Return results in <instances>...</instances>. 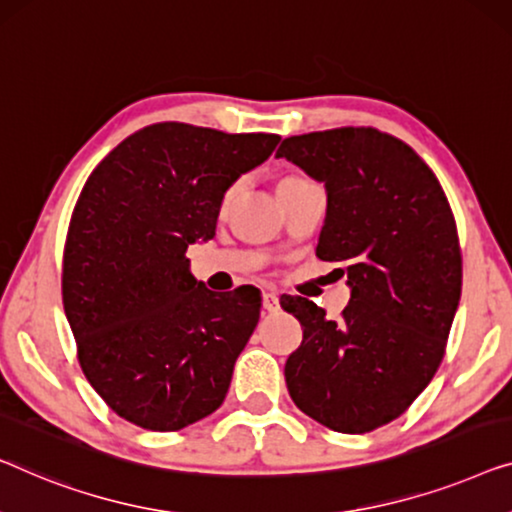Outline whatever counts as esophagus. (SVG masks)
<instances>
[{
    "mask_svg": "<svg viewBox=\"0 0 512 512\" xmlns=\"http://www.w3.org/2000/svg\"><path fill=\"white\" fill-rule=\"evenodd\" d=\"M263 309L265 311H277L279 309V298L274 293H263Z\"/></svg>",
    "mask_w": 512,
    "mask_h": 512,
    "instance_id": "1",
    "label": "esophagus"
}]
</instances>
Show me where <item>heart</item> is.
I'll list each match as a JSON object with an SVG mask.
<instances>
[{
  "label": "heart",
  "mask_w": 512,
  "mask_h": 512,
  "mask_svg": "<svg viewBox=\"0 0 512 512\" xmlns=\"http://www.w3.org/2000/svg\"><path fill=\"white\" fill-rule=\"evenodd\" d=\"M286 180H298V177H286ZM231 196H233V189H231V191H228V194H226V203H228V201H231Z\"/></svg>",
  "instance_id": "1"
}]
</instances>
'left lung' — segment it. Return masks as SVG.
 Instances as JSON below:
<instances>
[{"instance_id": "1", "label": "left lung", "mask_w": 512, "mask_h": 512, "mask_svg": "<svg viewBox=\"0 0 512 512\" xmlns=\"http://www.w3.org/2000/svg\"><path fill=\"white\" fill-rule=\"evenodd\" d=\"M277 157L325 182L316 256L344 265L351 286L342 321L281 295L302 325L284 369L288 392L335 432H372L409 409L446 355L462 293L453 210L416 150L374 127L284 138Z\"/></svg>"}]
</instances>
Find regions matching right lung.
Returning <instances> with one entry per match:
<instances>
[{"instance_id":"obj_1","label":"right lung","mask_w":512,"mask_h":512,"mask_svg":"<svg viewBox=\"0 0 512 512\" xmlns=\"http://www.w3.org/2000/svg\"><path fill=\"white\" fill-rule=\"evenodd\" d=\"M277 143V133L159 122L87 177L66 233L62 300L83 374L120 418L175 432L224 402L261 298L251 286L207 291L187 249L214 238L226 189Z\"/></svg>"}]
</instances>
